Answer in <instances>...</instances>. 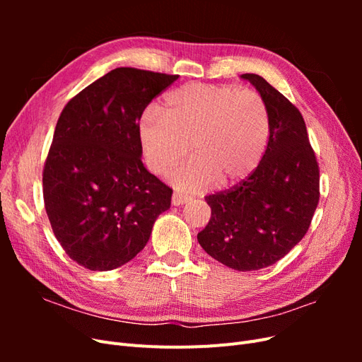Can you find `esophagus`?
<instances>
[{
    "mask_svg": "<svg viewBox=\"0 0 362 362\" xmlns=\"http://www.w3.org/2000/svg\"><path fill=\"white\" fill-rule=\"evenodd\" d=\"M189 196H185V194H181V193H178V192H175L173 194H172V205H175V206H180V205H182V204H185V202H189Z\"/></svg>",
    "mask_w": 362,
    "mask_h": 362,
    "instance_id": "1",
    "label": "esophagus"
}]
</instances>
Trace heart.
Instances as JSON below:
<instances>
[{"label": "heart", "instance_id": "heart-1", "mask_svg": "<svg viewBox=\"0 0 362 362\" xmlns=\"http://www.w3.org/2000/svg\"><path fill=\"white\" fill-rule=\"evenodd\" d=\"M139 144L148 169L164 175L190 151L193 158L173 170L169 181L185 192L211 187L221 180H246L264 156L269 113L262 98L226 84L189 83L166 95L163 115L141 113Z\"/></svg>", "mask_w": 362, "mask_h": 362}]
</instances>
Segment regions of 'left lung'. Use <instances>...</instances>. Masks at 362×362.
Instances as JSON below:
<instances>
[{"label":"left lung","mask_w":362,"mask_h":362,"mask_svg":"<svg viewBox=\"0 0 362 362\" xmlns=\"http://www.w3.org/2000/svg\"><path fill=\"white\" fill-rule=\"evenodd\" d=\"M264 101L269 141L258 168L233 189L205 196L211 218L198 234L208 255L238 272L275 264L306 234L319 204V164L305 120L257 74H243Z\"/></svg>","instance_id":"obj_1"}]
</instances>
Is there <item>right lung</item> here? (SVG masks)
I'll use <instances>...</instances> for the list:
<instances>
[{"mask_svg": "<svg viewBox=\"0 0 362 362\" xmlns=\"http://www.w3.org/2000/svg\"><path fill=\"white\" fill-rule=\"evenodd\" d=\"M178 75L116 68L63 108L43 168L52 231L80 266L105 272L144 249L172 189L141 163L137 125Z\"/></svg>", "mask_w": 362, "mask_h": 362, "instance_id": "right-lung-1", "label": "right lung"}]
</instances>
